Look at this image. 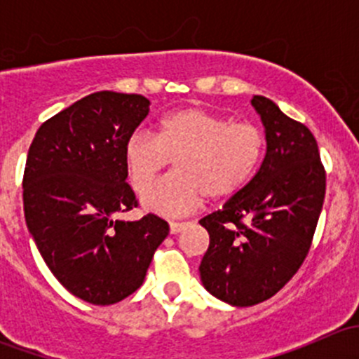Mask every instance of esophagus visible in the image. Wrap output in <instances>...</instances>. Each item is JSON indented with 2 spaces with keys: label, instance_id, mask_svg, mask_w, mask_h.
Returning <instances> with one entry per match:
<instances>
[{
  "label": "esophagus",
  "instance_id": "obj_1",
  "mask_svg": "<svg viewBox=\"0 0 359 359\" xmlns=\"http://www.w3.org/2000/svg\"><path fill=\"white\" fill-rule=\"evenodd\" d=\"M187 227V222H170V233L179 234Z\"/></svg>",
  "mask_w": 359,
  "mask_h": 359
}]
</instances>
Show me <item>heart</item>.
<instances>
[{"label":"heart","mask_w":359,"mask_h":359,"mask_svg":"<svg viewBox=\"0 0 359 359\" xmlns=\"http://www.w3.org/2000/svg\"><path fill=\"white\" fill-rule=\"evenodd\" d=\"M264 149L266 137L253 123L186 107L166 114L156 137L133 133L125 146V165L133 189L142 191L175 161V173L147 187L140 203L153 213L177 217L193 213L206 196L226 200L245 189Z\"/></svg>","instance_id":"1"}]
</instances>
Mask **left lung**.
<instances>
[{"label":"left lung","mask_w":359,"mask_h":359,"mask_svg":"<svg viewBox=\"0 0 359 359\" xmlns=\"http://www.w3.org/2000/svg\"><path fill=\"white\" fill-rule=\"evenodd\" d=\"M252 106L266 133L262 165L245 189L200 220L210 234L200 264L203 287L236 307L264 302L299 271L327 187L309 128L262 95H253Z\"/></svg>","instance_id":"1"}]
</instances>
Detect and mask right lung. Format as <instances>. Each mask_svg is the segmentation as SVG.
Listing matches in <instances>:
<instances>
[{
	"label": "right lung",
	"instance_id": "add662e5",
	"mask_svg": "<svg viewBox=\"0 0 359 359\" xmlns=\"http://www.w3.org/2000/svg\"><path fill=\"white\" fill-rule=\"evenodd\" d=\"M142 95L97 92L60 111L36 132L24 172V215L43 260L66 290L109 306L144 283L168 224L137 206L126 184L125 146L149 114Z\"/></svg>",
	"mask_w": 359,
	"mask_h": 359
}]
</instances>
